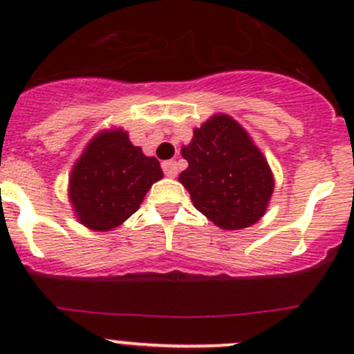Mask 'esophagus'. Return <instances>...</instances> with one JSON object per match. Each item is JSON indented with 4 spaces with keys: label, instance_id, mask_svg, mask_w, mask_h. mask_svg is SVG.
Listing matches in <instances>:
<instances>
[{
    "label": "esophagus",
    "instance_id": "1",
    "mask_svg": "<svg viewBox=\"0 0 354 354\" xmlns=\"http://www.w3.org/2000/svg\"><path fill=\"white\" fill-rule=\"evenodd\" d=\"M162 171H164V174H166V176L174 178L178 174V162H176V160H164Z\"/></svg>",
    "mask_w": 354,
    "mask_h": 354
}]
</instances>
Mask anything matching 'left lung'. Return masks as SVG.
Instances as JSON below:
<instances>
[{
  "label": "left lung",
  "instance_id": "8db88e82",
  "mask_svg": "<svg viewBox=\"0 0 354 354\" xmlns=\"http://www.w3.org/2000/svg\"><path fill=\"white\" fill-rule=\"evenodd\" d=\"M188 167L180 183L195 209L221 230H243L266 214L274 174L248 131L230 114H214L181 149Z\"/></svg>",
  "mask_w": 354,
  "mask_h": 354
}]
</instances>
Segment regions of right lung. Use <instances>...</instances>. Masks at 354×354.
Returning a JSON list of instances; mask_svg holds the SVG:
<instances>
[{"mask_svg": "<svg viewBox=\"0 0 354 354\" xmlns=\"http://www.w3.org/2000/svg\"><path fill=\"white\" fill-rule=\"evenodd\" d=\"M160 178L156 157L135 147L123 128H109L91 138L71 167L68 198L78 223L92 231H111L137 212Z\"/></svg>", "mask_w": 354, "mask_h": 354, "instance_id": "right-lung-1", "label": "right lung"}]
</instances>
